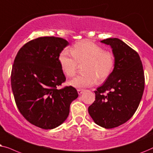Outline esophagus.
Returning <instances> with one entry per match:
<instances>
[{
	"instance_id": "1",
	"label": "esophagus",
	"mask_w": 153,
	"mask_h": 153,
	"mask_svg": "<svg viewBox=\"0 0 153 153\" xmlns=\"http://www.w3.org/2000/svg\"><path fill=\"white\" fill-rule=\"evenodd\" d=\"M83 91H84V89H78V93L79 95L82 94L83 93Z\"/></svg>"
}]
</instances>
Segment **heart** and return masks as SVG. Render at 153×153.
I'll return each instance as SVG.
<instances>
[{
	"instance_id": "heart-1",
	"label": "heart",
	"mask_w": 153,
	"mask_h": 153,
	"mask_svg": "<svg viewBox=\"0 0 153 153\" xmlns=\"http://www.w3.org/2000/svg\"><path fill=\"white\" fill-rule=\"evenodd\" d=\"M70 50L62 51L59 56L61 68L68 77L74 76L78 63L86 62L85 73L79 75L69 81L68 84L78 89L90 87L97 80H105L113 71L115 59L111 52H106L91 42H80Z\"/></svg>"
}]
</instances>
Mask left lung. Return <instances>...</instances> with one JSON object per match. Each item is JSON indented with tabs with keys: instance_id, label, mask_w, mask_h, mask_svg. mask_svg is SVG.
<instances>
[{
	"instance_id": "obj_1",
	"label": "left lung",
	"mask_w": 153,
	"mask_h": 153,
	"mask_svg": "<svg viewBox=\"0 0 153 153\" xmlns=\"http://www.w3.org/2000/svg\"><path fill=\"white\" fill-rule=\"evenodd\" d=\"M101 42L111 46L115 65L104 83L94 91L95 101L88 112L97 125L112 129L125 123L135 113L143 94L145 78L136 51L116 38Z\"/></svg>"
}]
</instances>
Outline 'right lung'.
<instances>
[{
    "label": "right lung",
    "mask_w": 153,
    "mask_h": 153,
    "mask_svg": "<svg viewBox=\"0 0 153 153\" xmlns=\"http://www.w3.org/2000/svg\"><path fill=\"white\" fill-rule=\"evenodd\" d=\"M68 45L62 38H36L24 45L14 61L11 86L16 104L26 120L42 129L64 123L78 97L71 86L57 89L66 80L59 56Z\"/></svg>",
    "instance_id": "right-lung-1"
}]
</instances>
